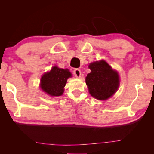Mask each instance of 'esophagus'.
I'll return each instance as SVG.
<instances>
[{
  "mask_svg": "<svg viewBox=\"0 0 154 154\" xmlns=\"http://www.w3.org/2000/svg\"><path fill=\"white\" fill-rule=\"evenodd\" d=\"M73 74L76 78H80L81 75V71L79 69H75L73 70Z\"/></svg>",
  "mask_w": 154,
  "mask_h": 154,
  "instance_id": "1",
  "label": "esophagus"
}]
</instances>
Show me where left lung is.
Instances as JSON below:
<instances>
[{
	"instance_id": "left-lung-1",
	"label": "left lung",
	"mask_w": 154,
	"mask_h": 154,
	"mask_svg": "<svg viewBox=\"0 0 154 154\" xmlns=\"http://www.w3.org/2000/svg\"><path fill=\"white\" fill-rule=\"evenodd\" d=\"M91 72L85 78L90 94L98 100H106L113 95L120 85L119 75L104 60L90 63Z\"/></svg>"
}]
</instances>
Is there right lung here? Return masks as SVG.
I'll use <instances>...</instances> for the list:
<instances>
[{"instance_id": "add662e5", "label": "right lung", "mask_w": 154, "mask_h": 154, "mask_svg": "<svg viewBox=\"0 0 154 154\" xmlns=\"http://www.w3.org/2000/svg\"><path fill=\"white\" fill-rule=\"evenodd\" d=\"M71 77L69 69H63L54 66L49 72L45 73L41 79L40 87L48 95L61 96L64 92V88L67 79Z\"/></svg>"}]
</instances>
